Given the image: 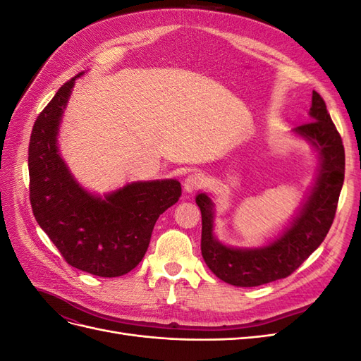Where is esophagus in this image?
Here are the masks:
<instances>
[{
	"instance_id": "obj_1",
	"label": "esophagus",
	"mask_w": 361,
	"mask_h": 361,
	"mask_svg": "<svg viewBox=\"0 0 361 361\" xmlns=\"http://www.w3.org/2000/svg\"><path fill=\"white\" fill-rule=\"evenodd\" d=\"M203 183H204L203 174H200V173H191L183 180V190L187 191V192H194V191L200 190L203 187Z\"/></svg>"
}]
</instances>
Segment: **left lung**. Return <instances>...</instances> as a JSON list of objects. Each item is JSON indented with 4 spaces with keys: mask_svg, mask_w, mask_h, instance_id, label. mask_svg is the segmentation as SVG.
<instances>
[{
    "mask_svg": "<svg viewBox=\"0 0 361 361\" xmlns=\"http://www.w3.org/2000/svg\"><path fill=\"white\" fill-rule=\"evenodd\" d=\"M310 120L293 129L319 154L314 187L290 226L276 241L260 248H233L214 236V203L204 192L195 203L202 212V256L214 274L239 288H253L290 276L318 248L333 224L345 178V149L341 134L313 90Z\"/></svg>",
    "mask_w": 361,
    "mask_h": 361,
    "instance_id": "1",
    "label": "left lung"
}]
</instances>
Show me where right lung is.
<instances>
[{"label": "right lung", "instance_id": "add662e5", "mask_svg": "<svg viewBox=\"0 0 361 361\" xmlns=\"http://www.w3.org/2000/svg\"><path fill=\"white\" fill-rule=\"evenodd\" d=\"M80 75L60 87L32 126L30 202L36 221L69 265L118 277L145 257L157 220L179 200L182 188L176 179L133 182L99 197L75 180L59 154L57 135Z\"/></svg>", "mask_w": 361, "mask_h": 361}]
</instances>
